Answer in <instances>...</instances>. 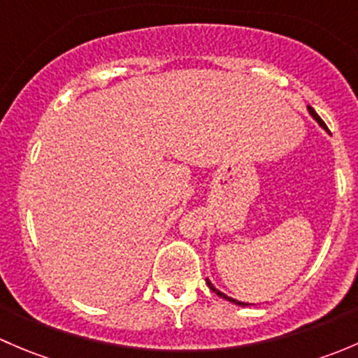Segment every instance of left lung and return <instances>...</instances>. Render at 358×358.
Returning <instances> with one entry per match:
<instances>
[{"instance_id": "1", "label": "left lung", "mask_w": 358, "mask_h": 358, "mask_svg": "<svg viewBox=\"0 0 358 358\" xmlns=\"http://www.w3.org/2000/svg\"><path fill=\"white\" fill-rule=\"evenodd\" d=\"M308 112H310V114H312V115H313V119H315V121H317V122H319V124H320V126H322V128H326V129H327L326 122H324V121H322V119H320V115H319V114H317V112H315V110H313V109H312V107H308ZM206 284H208V287H209V289H211L213 292H216V294H218V296H220V298H225V299H229V301L236 303V305H241V306H248V303H243V301H237V299H234V298H229V296H227V294H223V292H222V291H218V289H216V287H215V286H213V284H211V282H209V279H206Z\"/></svg>"}]
</instances>
